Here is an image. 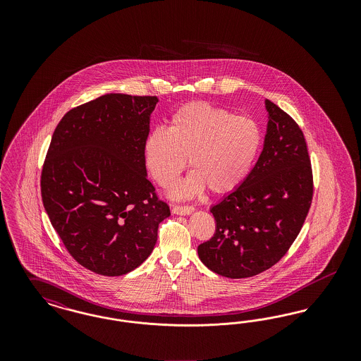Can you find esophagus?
Listing matches in <instances>:
<instances>
[{
  "mask_svg": "<svg viewBox=\"0 0 361 361\" xmlns=\"http://www.w3.org/2000/svg\"><path fill=\"white\" fill-rule=\"evenodd\" d=\"M195 211L192 206H173L172 212L176 215H189Z\"/></svg>",
  "mask_w": 361,
  "mask_h": 361,
  "instance_id": "esophagus-1",
  "label": "esophagus"
}]
</instances>
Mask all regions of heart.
Wrapping results in <instances>:
<instances>
[{
	"label": "heart",
	"instance_id": "b5f03b06",
	"mask_svg": "<svg viewBox=\"0 0 361 361\" xmlns=\"http://www.w3.org/2000/svg\"><path fill=\"white\" fill-rule=\"evenodd\" d=\"M262 143L257 121L203 103L183 105L169 128L158 127L145 142V159L155 181L171 187L187 166L193 172L173 188L176 197L208 189L224 193L252 171Z\"/></svg>",
	"mask_w": 361,
	"mask_h": 361
}]
</instances>
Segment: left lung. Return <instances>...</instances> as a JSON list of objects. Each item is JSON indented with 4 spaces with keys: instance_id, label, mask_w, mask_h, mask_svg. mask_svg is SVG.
Returning <instances> with one entry per match:
<instances>
[{
    "instance_id": "obj_1",
    "label": "left lung",
    "mask_w": 361,
    "mask_h": 361,
    "mask_svg": "<svg viewBox=\"0 0 361 361\" xmlns=\"http://www.w3.org/2000/svg\"><path fill=\"white\" fill-rule=\"evenodd\" d=\"M268 127L258 161L240 187L209 209L215 234L197 246L208 269L230 279L258 275L288 252L312 200V171L303 131L265 100Z\"/></svg>"
}]
</instances>
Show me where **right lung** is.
Masks as SVG:
<instances>
[{"instance_id":"1","label":"right lung","mask_w":361,"mask_h":361,"mask_svg":"<svg viewBox=\"0 0 361 361\" xmlns=\"http://www.w3.org/2000/svg\"><path fill=\"white\" fill-rule=\"evenodd\" d=\"M155 96L109 93L58 123L40 188L52 227L71 257L103 276L134 271L171 215L147 180L145 142Z\"/></svg>"}]
</instances>
